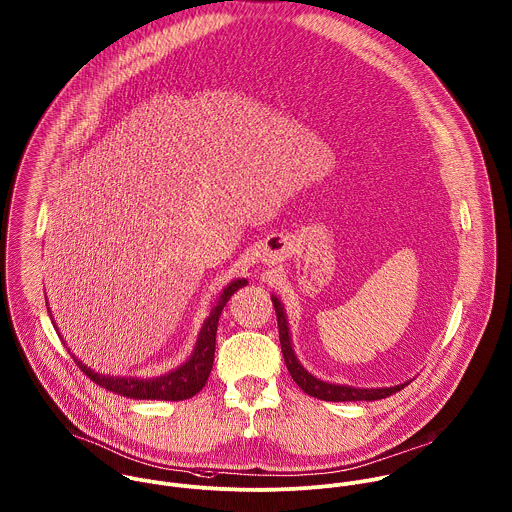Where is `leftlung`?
Listing matches in <instances>:
<instances>
[{"label": "left lung", "instance_id": "obj_1", "mask_svg": "<svg viewBox=\"0 0 512 512\" xmlns=\"http://www.w3.org/2000/svg\"><path fill=\"white\" fill-rule=\"evenodd\" d=\"M271 301H273V307L277 312L279 338H281V350H283L285 364L289 368V374L297 382V386L308 396L324 400V402H374V400L388 398V396L404 390V386H408L409 382H404V384L390 386V388H352V386L330 384V382H322V380L314 378L310 372H307L301 366V362L295 356V350H293V344H291V334H289V322H287V316H285V308L277 297H271Z\"/></svg>", "mask_w": 512, "mask_h": 512}]
</instances>
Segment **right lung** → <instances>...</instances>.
Returning <instances> with one entry per match:
<instances>
[{"label":"right lung","mask_w":512,"mask_h":512,"mask_svg":"<svg viewBox=\"0 0 512 512\" xmlns=\"http://www.w3.org/2000/svg\"><path fill=\"white\" fill-rule=\"evenodd\" d=\"M245 285H247L245 279H237V281H231L223 289L215 307L211 308L209 316L205 318L192 356L180 368H176L174 372H168L164 376L146 378V380L104 376V374L91 370L87 364H83L75 354H71V350H69V354L73 356L75 364L81 368V372L85 376H89L95 384H99L104 390L114 392L118 396L132 398V400H166V402L190 400L204 388L205 382L209 378V372L213 366V356H215V332H217L221 310L227 305L231 295ZM55 330H57V326H55ZM59 338H61V334H59Z\"/></svg>","instance_id":"right-lung-1"}]
</instances>
